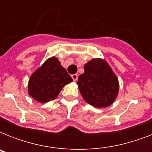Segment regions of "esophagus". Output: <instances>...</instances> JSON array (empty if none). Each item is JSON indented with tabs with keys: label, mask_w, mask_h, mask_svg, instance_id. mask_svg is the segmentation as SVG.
<instances>
[{
	"label": "esophagus",
	"mask_w": 152,
	"mask_h": 152,
	"mask_svg": "<svg viewBox=\"0 0 152 152\" xmlns=\"http://www.w3.org/2000/svg\"><path fill=\"white\" fill-rule=\"evenodd\" d=\"M72 78L74 82H76L78 80V75L77 74H73V75H72Z\"/></svg>",
	"instance_id": "obj_1"
}]
</instances>
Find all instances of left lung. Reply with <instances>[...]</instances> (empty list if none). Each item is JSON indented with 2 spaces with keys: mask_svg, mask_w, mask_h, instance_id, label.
<instances>
[{
  "mask_svg": "<svg viewBox=\"0 0 152 152\" xmlns=\"http://www.w3.org/2000/svg\"><path fill=\"white\" fill-rule=\"evenodd\" d=\"M77 85L86 102L97 108L110 106L119 92V81L105 59L94 58L84 64Z\"/></svg>",
  "mask_w": 152,
  "mask_h": 152,
  "instance_id": "8db88e82",
  "label": "left lung"
}]
</instances>
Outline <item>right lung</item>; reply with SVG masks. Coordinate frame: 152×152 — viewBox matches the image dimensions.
Wrapping results in <instances>:
<instances>
[{
	"instance_id": "right-lung-1",
	"label": "right lung",
	"mask_w": 152,
	"mask_h": 152,
	"mask_svg": "<svg viewBox=\"0 0 152 152\" xmlns=\"http://www.w3.org/2000/svg\"><path fill=\"white\" fill-rule=\"evenodd\" d=\"M72 79L63 68L57 57H52L45 61L30 76L27 91L35 101L46 103L55 99Z\"/></svg>"
}]
</instances>
